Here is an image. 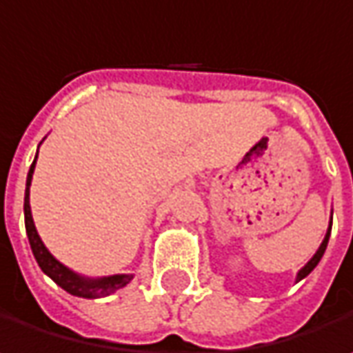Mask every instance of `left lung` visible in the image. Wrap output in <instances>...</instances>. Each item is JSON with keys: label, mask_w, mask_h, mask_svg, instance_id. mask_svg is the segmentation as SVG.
Listing matches in <instances>:
<instances>
[{"label": "left lung", "mask_w": 353, "mask_h": 353, "mask_svg": "<svg viewBox=\"0 0 353 353\" xmlns=\"http://www.w3.org/2000/svg\"><path fill=\"white\" fill-rule=\"evenodd\" d=\"M333 219V216H331ZM329 235H331V221H329V229H327V233H325V239L321 241V245H319V249L315 251V255L299 270V274H296V282H301L303 278H307L315 268H317V263L321 261V257H323V253H325V249H327V243H329Z\"/></svg>", "instance_id": "left-lung-1"}]
</instances>
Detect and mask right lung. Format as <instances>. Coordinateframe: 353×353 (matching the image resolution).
Wrapping results in <instances>:
<instances>
[{
	"instance_id": "obj_1",
	"label": "right lung",
	"mask_w": 353,
	"mask_h": 353,
	"mask_svg": "<svg viewBox=\"0 0 353 353\" xmlns=\"http://www.w3.org/2000/svg\"><path fill=\"white\" fill-rule=\"evenodd\" d=\"M40 147V145H38ZM36 159H38V151H36L34 161L30 165V172L26 177V194H24V223H26V235L32 247L34 259L38 261L40 270L52 280L57 282L63 290H67L73 296L79 299H100V296H110L116 290L124 288L134 274H112V276H100V278H90V276H81L77 272H73L71 268H67L65 263H61L48 249L42 243L38 231L34 227V219H32V210H30V183H32V174H34Z\"/></svg>"
}]
</instances>
